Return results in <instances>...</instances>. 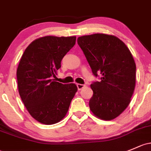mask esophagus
Masks as SVG:
<instances>
[{
  "mask_svg": "<svg viewBox=\"0 0 151 151\" xmlns=\"http://www.w3.org/2000/svg\"><path fill=\"white\" fill-rule=\"evenodd\" d=\"M77 89H78L79 90H82V89H83L84 88H85V85H82V84H77Z\"/></svg>",
  "mask_w": 151,
  "mask_h": 151,
  "instance_id": "esophagus-1",
  "label": "esophagus"
}]
</instances>
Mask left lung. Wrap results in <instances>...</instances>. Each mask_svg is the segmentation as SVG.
Here are the masks:
<instances>
[{"label":"left lung","instance_id":"left-lung-1","mask_svg":"<svg viewBox=\"0 0 151 151\" xmlns=\"http://www.w3.org/2000/svg\"><path fill=\"white\" fill-rule=\"evenodd\" d=\"M91 68L100 82L90 85L93 96L89 106L103 120L116 118L129 106L136 82V65L127 45L116 36L97 34L77 38Z\"/></svg>","mask_w":151,"mask_h":151}]
</instances>
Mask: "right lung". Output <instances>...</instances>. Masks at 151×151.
<instances>
[{"label":"right lung","instance_id":"add662e5","mask_svg":"<svg viewBox=\"0 0 151 151\" xmlns=\"http://www.w3.org/2000/svg\"><path fill=\"white\" fill-rule=\"evenodd\" d=\"M76 37L45 36L25 49L17 71L19 96L30 115L44 124L62 120L77 93L74 83L55 82L61 61L73 47Z\"/></svg>","mask_w":151,"mask_h":151}]
</instances>
